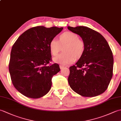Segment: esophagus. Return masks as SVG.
Masks as SVG:
<instances>
[{
  "label": "esophagus",
  "mask_w": 121,
  "mask_h": 121,
  "mask_svg": "<svg viewBox=\"0 0 121 121\" xmlns=\"http://www.w3.org/2000/svg\"><path fill=\"white\" fill-rule=\"evenodd\" d=\"M60 69L61 70H62V69H63L64 68H65V67H64L63 66H62V65H60Z\"/></svg>",
  "instance_id": "34e87169"
}]
</instances>
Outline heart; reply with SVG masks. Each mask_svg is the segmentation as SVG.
<instances>
[{
  "mask_svg": "<svg viewBox=\"0 0 121 121\" xmlns=\"http://www.w3.org/2000/svg\"><path fill=\"white\" fill-rule=\"evenodd\" d=\"M63 49V53L53 59L54 62L61 65H67L73 63L75 59L78 60L84 55L85 45L79 36L75 33L67 31L59 35L58 40L52 38L49 43V47L51 55L56 56Z\"/></svg>",
  "mask_w": 121,
  "mask_h": 121,
  "instance_id": "obj_1",
  "label": "heart"
}]
</instances>
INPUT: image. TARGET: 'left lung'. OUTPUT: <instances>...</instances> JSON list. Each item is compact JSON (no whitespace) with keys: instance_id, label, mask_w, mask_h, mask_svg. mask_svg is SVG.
Listing matches in <instances>:
<instances>
[{"instance_id":"1","label":"left lung","mask_w":121,"mask_h":121,"mask_svg":"<svg viewBox=\"0 0 121 121\" xmlns=\"http://www.w3.org/2000/svg\"><path fill=\"white\" fill-rule=\"evenodd\" d=\"M81 36L85 45L84 55L70 67V87L83 97H95L106 91L113 75V56L101 34L86 26H68Z\"/></svg>"}]
</instances>
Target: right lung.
I'll use <instances>...</instances> for the list:
<instances>
[{"label": "right lung", "mask_w": 121, "mask_h": 121, "mask_svg": "<svg viewBox=\"0 0 121 121\" xmlns=\"http://www.w3.org/2000/svg\"><path fill=\"white\" fill-rule=\"evenodd\" d=\"M62 30L33 27L20 35L13 45L9 70L14 87L24 96L39 98L50 91L52 77L60 69L56 63L47 65L51 59L49 43Z\"/></svg>", "instance_id": "right-lung-1"}]
</instances>
